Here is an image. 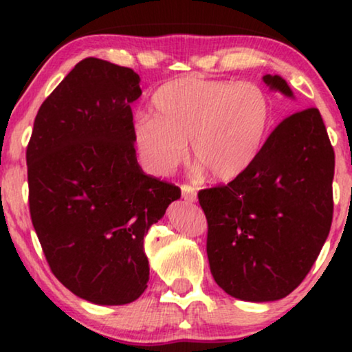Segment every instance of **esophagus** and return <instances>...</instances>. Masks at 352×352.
I'll return each instance as SVG.
<instances>
[{"label": "esophagus", "mask_w": 352, "mask_h": 352, "mask_svg": "<svg viewBox=\"0 0 352 352\" xmlns=\"http://www.w3.org/2000/svg\"><path fill=\"white\" fill-rule=\"evenodd\" d=\"M181 192H182V197H184V200L187 201H197V192L192 186H181Z\"/></svg>", "instance_id": "esophagus-1"}]
</instances>
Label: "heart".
Listing matches in <instances>:
<instances>
[{"mask_svg": "<svg viewBox=\"0 0 352 352\" xmlns=\"http://www.w3.org/2000/svg\"><path fill=\"white\" fill-rule=\"evenodd\" d=\"M151 113L136 117L133 141L144 166L168 176L186 160L190 141L197 173L214 181L242 176L256 160L271 126V100L254 83L184 76L160 86Z\"/></svg>", "mask_w": 352, "mask_h": 352, "instance_id": "obj_1", "label": "heart"}]
</instances>
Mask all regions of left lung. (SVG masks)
<instances>
[{
	"label": "left lung",
	"instance_id": "8db88e82",
	"mask_svg": "<svg viewBox=\"0 0 352 352\" xmlns=\"http://www.w3.org/2000/svg\"><path fill=\"white\" fill-rule=\"evenodd\" d=\"M269 89L295 94L278 75ZM335 152L317 109L287 117L242 176L200 190L208 221L210 269L214 282L242 301L285 298L316 263L333 216Z\"/></svg>",
	"mask_w": 352,
	"mask_h": 352
}]
</instances>
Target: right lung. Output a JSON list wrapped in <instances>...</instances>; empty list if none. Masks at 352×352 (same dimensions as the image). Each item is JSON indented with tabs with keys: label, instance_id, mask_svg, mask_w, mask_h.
<instances>
[{
	"label": "right lung",
	"instance_id": "add662e5",
	"mask_svg": "<svg viewBox=\"0 0 352 352\" xmlns=\"http://www.w3.org/2000/svg\"><path fill=\"white\" fill-rule=\"evenodd\" d=\"M136 72L88 57L38 110L27 147L30 214L51 271L74 295L128 305L147 288L144 237L181 197L144 175L133 141Z\"/></svg>",
	"mask_w": 352,
	"mask_h": 352
}]
</instances>
